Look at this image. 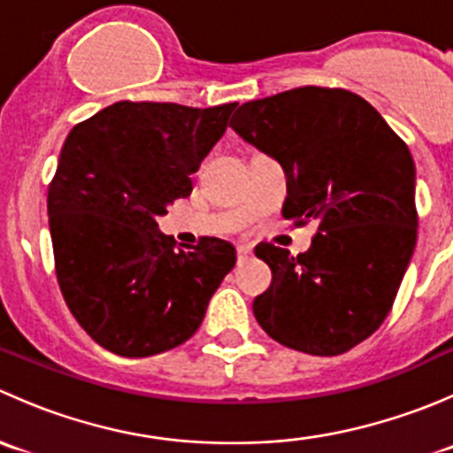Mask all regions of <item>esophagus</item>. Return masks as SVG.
<instances>
[{"mask_svg":"<svg viewBox=\"0 0 453 453\" xmlns=\"http://www.w3.org/2000/svg\"><path fill=\"white\" fill-rule=\"evenodd\" d=\"M236 258H239V265L248 263V260L252 258V250H250L248 245H239V248H236Z\"/></svg>","mask_w":453,"mask_h":453,"instance_id":"34e87169","label":"esophagus"}]
</instances>
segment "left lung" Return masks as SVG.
Instances as JSON below:
<instances>
[{
	"instance_id": "1",
	"label": "left lung",
	"mask_w": 453,
	"mask_h": 453,
	"mask_svg": "<svg viewBox=\"0 0 453 453\" xmlns=\"http://www.w3.org/2000/svg\"><path fill=\"white\" fill-rule=\"evenodd\" d=\"M230 127L285 168L282 217L318 223L309 252L256 248L272 269L256 322L287 349L346 353L390 313L417 245L408 144L362 96L313 85L250 100Z\"/></svg>"
}]
</instances>
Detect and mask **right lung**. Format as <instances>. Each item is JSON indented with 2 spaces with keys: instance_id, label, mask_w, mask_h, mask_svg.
Returning <instances> with one entry per match:
<instances>
[{
  "instance_id": "1",
  "label": "right lung",
  "mask_w": 453,
  "mask_h": 453,
  "mask_svg": "<svg viewBox=\"0 0 453 453\" xmlns=\"http://www.w3.org/2000/svg\"><path fill=\"white\" fill-rule=\"evenodd\" d=\"M234 107L120 100L67 135L48 188L54 267L72 315L103 349L149 357L184 344L234 267L227 241L175 248L157 227L190 195L188 175Z\"/></svg>"
}]
</instances>
